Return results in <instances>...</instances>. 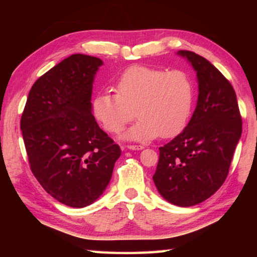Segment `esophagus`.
Wrapping results in <instances>:
<instances>
[{
  "label": "esophagus",
  "instance_id": "esophagus-1",
  "mask_svg": "<svg viewBox=\"0 0 257 257\" xmlns=\"http://www.w3.org/2000/svg\"><path fill=\"white\" fill-rule=\"evenodd\" d=\"M128 150H133V151H141L144 149V146L142 145H127Z\"/></svg>",
  "mask_w": 257,
  "mask_h": 257
}]
</instances>
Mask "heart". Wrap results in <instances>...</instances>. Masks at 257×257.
Segmentation results:
<instances>
[{"mask_svg": "<svg viewBox=\"0 0 257 257\" xmlns=\"http://www.w3.org/2000/svg\"><path fill=\"white\" fill-rule=\"evenodd\" d=\"M114 90L95 96L94 114L111 134L120 133L137 115V123L125 134L135 141L176 136L186 125L193 105V84L181 70L133 66L118 77Z\"/></svg>", "mask_w": 257, "mask_h": 257, "instance_id": "heart-1", "label": "heart"}]
</instances>
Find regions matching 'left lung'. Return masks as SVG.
<instances>
[{
	"label": "left lung",
	"instance_id": "8db88e82",
	"mask_svg": "<svg viewBox=\"0 0 257 257\" xmlns=\"http://www.w3.org/2000/svg\"><path fill=\"white\" fill-rule=\"evenodd\" d=\"M178 54L197 72V106L188 125L159 149L153 180L168 202L186 207L205 201L227 179L242 123L236 92L227 78L194 52Z\"/></svg>",
	"mask_w": 257,
	"mask_h": 257
}]
</instances>
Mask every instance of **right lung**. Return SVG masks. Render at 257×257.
<instances>
[{"label": "right lung", "instance_id": "right-lung-1", "mask_svg": "<svg viewBox=\"0 0 257 257\" xmlns=\"http://www.w3.org/2000/svg\"><path fill=\"white\" fill-rule=\"evenodd\" d=\"M103 62L73 54L35 81L20 120L30 170L56 201L85 207L101 196L121 150L92 114Z\"/></svg>", "mask_w": 257, "mask_h": 257}]
</instances>
